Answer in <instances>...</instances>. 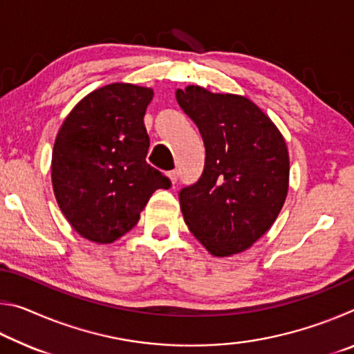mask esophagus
Masks as SVG:
<instances>
[{"mask_svg":"<svg viewBox=\"0 0 354 354\" xmlns=\"http://www.w3.org/2000/svg\"><path fill=\"white\" fill-rule=\"evenodd\" d=\"M169 176H170V179H171V183L176 184L178 178H179V171H178V170H171V171H169Z\"/></svg>","mask_w":354,"mask_h":354,"instance_id":"34e87169","label":"esophagus"}]
</instances>
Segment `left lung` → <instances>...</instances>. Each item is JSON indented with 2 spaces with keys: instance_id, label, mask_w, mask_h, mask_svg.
<instances>
[{
  "instance_id": "left-lung-1",
  "label": "left lung",
  "mask_w": 354,
  "mask_h": 354,
  "mask_svg": "<svg viewBox=\"0 0 354 354\" xmlns=\"http://www.w3.org/2000/svg\"><path fill=\"white\" fill-rule=\"evenodd\" d=\"M176 101L206 148L198 181L179 190L185 225L214 256L250 248L270 230L289 189V153L272 120L253 101L178 88Z\"/></svg>"
}]
</instances>
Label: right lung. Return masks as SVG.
<instances>
[{"mask_svg": "<svg viewBox=\"0 0 354 354\" xmlns=\"http://www.w3.org/2000/svg\"><path fill=\"white\" fill-rule=\"evenodd\" d=\"M151 100V88L109 84L81 100L59 129L53 189L65 218L88 241H117L136 226L154 190L171 187L147 162L143 117Z\"/></svg>", "mask_w": 354, "mask_h": 354, "instance_id": "1", "label": "right lung"}]
</instances>
